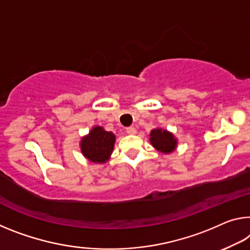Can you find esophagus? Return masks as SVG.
<instances>
[{
	"label": "esophagus",
	"mask_w": 250,
	"mask_h": 250,
	"mask_svg": "<svg viewBox=\"0 0 250 250\" xmlns=\"http://www.w3.org/2000/svg\"><path fill=\"white\" fill-rule=\"evenodd\" d=\"M125 132L128 134H136L137 133V130L133 128V126H129V128L125 129Z\"/></svg>",
	"instance_id": "34e87169"
}]
</instances>
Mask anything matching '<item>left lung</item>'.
<instances>
[{
    "mask_svg": "<svg viewBox=\"0 0 250 250\" xmlns=\"http://www.w3.org/2000/svg\"><path fill=\"white\" fill-rule=\"evenodd\" d=\"M150 144L157 151L165 154L173 152L177 148L178 140L172 132L162 128H154L149 134Z\"/></svg>",
    "mask_w": 250,
    "mask_h": 250,
    "instance_id": "left-lung-1",
    "label": "left lung"
}]
</instances>
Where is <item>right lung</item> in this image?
<instances>
[{
  "label": "right lung",
  "mask_w": 250,
  "mask_h": 250,
  "mask_svg": "<svg viewBox=\"0 0 250 250\" xmlns=\"http://www.w3.org/2000/svg\"><path fill=\"white\" fill-rule=\"evenodd\" d=\"M116 136L104 126L96 125L81 138L80 149L83 157L93 164H105L114 149Z\"/></svg>",
  "instance_id": "right-lung-1"
}]
</instances>
